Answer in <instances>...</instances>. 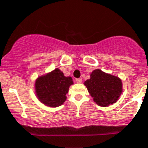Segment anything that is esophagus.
<instances>
[{"mask_svg": "<svg viewBox=\"0 0 148 148\" xmlns=\"http://www.w3.org/2000/svg\"><path fill=\"white\" fill-rule=\"evenodd\" d=\"M76 82L77 83H78V84H80V83L82 82V78H77Z\"/></svg>", "mask_w": 148, "mask_h": 148, "instance_id": "esophagus-1", "label": "esophagus"}]
</instances>
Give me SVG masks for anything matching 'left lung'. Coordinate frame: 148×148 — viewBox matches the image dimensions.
I'll list each match as a JSON object with an SVG mask.
<instances>
[{
	"mask_svg": "<svg viewBox=\"0 0 148 148\" xmlns=\"http://www.w3.org/2000/svg\"><path fill=\"white\" fill-rule=\"evenodd\" d=\"M88 92L97 105L108 106L116 102L122 92V82L117 77L96 69L90 74V79L84 83Z\"/></svg>",
	"mask_w": 148,
	"mask_h": 148,
	"instance_id": "1",
	"label": "left lung"
}]
</instances>
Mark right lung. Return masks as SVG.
Wrapping results in <instances>:
<instances>
[{"label":"right lung","mask_w":148,"mask_h":148,"mask_svg":"<svg viewBox=\"0 0 148 148\" xmlns=\"http://www.w3.org/2000/svg\"><path fill=\"white\" fill-rule=\"evenodd\" d=\"M73 80L71 77L56 68L49 74L38 78L35 83L37 96L43 104L49 107H58L66 100V94Z\"/></svg>","instance_id":"obj_1"}]
</instances>
